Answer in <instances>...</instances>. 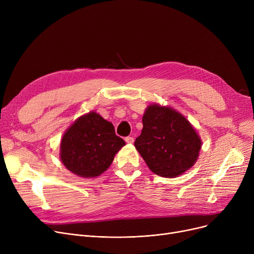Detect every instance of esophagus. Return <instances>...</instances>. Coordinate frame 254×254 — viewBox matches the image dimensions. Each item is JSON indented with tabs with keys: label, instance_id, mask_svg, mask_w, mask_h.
I'll list each match as a JSON object with an SVG mask.
<instances>
[{
	"label": "esophagus",
	"instance_id": "obj_1",
	"mask_svg": "<svg viewBox=\"0 0 254 254\" xmlns=\"http://www.w3.org/2000/svg\"><path fill=\"white\" fill-rule=\"evenodd\" d=\"M134 138H132V137H127L126 138V142L127 143V144H132V143H134Z\"/></svg>",
	"mask_w": 254,
	"mask_h": 254
}]
</instances>
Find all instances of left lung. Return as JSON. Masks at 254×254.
I'll return each instance as SVG.
<instances>
[{
  "label": "left lung",
  "mask_w": 254,
  "mask_h": 254,
  "mask_svg": "<svg viewBox=\"0 0 254 254\" xmlns=\"http://www.w3.org/2000/svg\"><path fill=\"white\" fill-rule=\"evenodd\" d=\"M135 147L154 174L175 178L196 162L202 140L190 120L170 106L146 108Z\"/></svg>",
  "instance_id": "left-lung-1"
}]
</instances>
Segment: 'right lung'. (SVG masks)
Returning <instances> with one entry per match:
<instances>
[{"label":"right lung","instance_id":"right-lung-1","mask_svg":"<svg viewBox=\"0 0 254 254\" xmlns=\"http://www.w3.org/2000/svg\"><path fill=\"white\" fill-rule=\"evenodd\" d=\"M126 142L115 135L110 122L96 111L78 117L66 128L60 145V158L66 170L83 178H95L110 167Z\"/></svg>","mask_w":254,"mask_h":254}]
</instances>
